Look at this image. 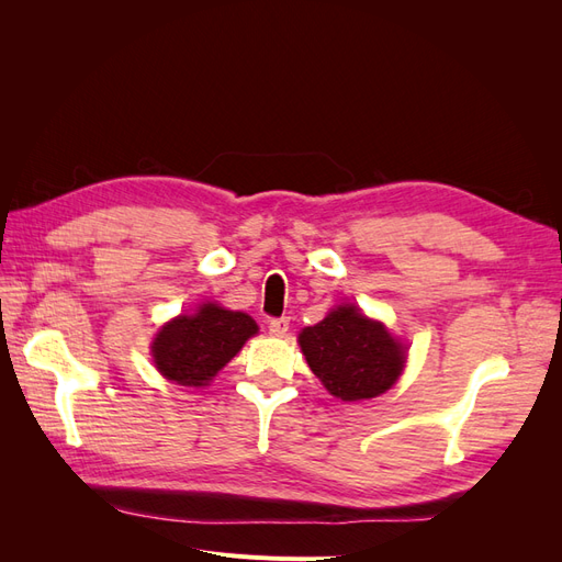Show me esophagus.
I'll list each match as a JSON object with an SVG mask.
<instances>
[{"label": "esophagus", "instance_id": "obj_1", "mask_svg": "<svg viewBox=\"0 0 562 562\" xmlns=\"http://www.w3.org/2000/svg\"><path fill=\"white\" fill-rule=\"evenodd\" d=\"M288 328H291V321H288V316L269 321V333L274 337H283L288 333Z\"/></svg>", "mask_w": 562, "mask_h": 562}]
</instances>
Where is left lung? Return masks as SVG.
Here are the masks:
<instances>
[{"label":"left lung","mask_w":562,"mask_h":562,"mask_svg":"<svg viewBox=\"0 0 562 562\" xmlns=\"http://www.w3.org/2000/svg\"><path fill=\"white\" fill-rule=\"evenodd\" d=\"M302 353L314 375L342 401L375 398L396 384L405 351L382 323L342 304L300 333Z\"/></svg>","instance_id":"8db88e82"}]
</instances>
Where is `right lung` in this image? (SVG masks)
I'll use <instances>...</instances> for the list:
<instances>
[{
	"instance_id": "right-lung-1",
	"label": "right lung",
	"mask_w": 562,
	"mask_h": 562,
	"mask_svg": "<svg viewBox=\"0 0 562 562\" xmlns=\"http://www.w3.org/2000/svg\"><path fill=\"white\" fill-rule=\"evenodd\" d=\"M255 333L258 326L248 314L209 302L192 316L166 323L151 345V356L164 378L184 386H203Z\"/></svg>"
}]
</instances>
